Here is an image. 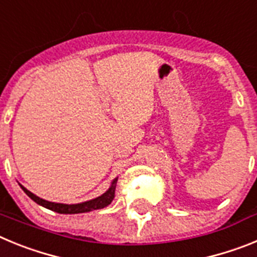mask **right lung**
<instances>
[{
  "label": "right lung",
  "mask_w": 257,
  "mask_h": 257,
  "mask_svg": "<svg viewBox=\"0 0 257 257\" xmlns=\"http://www.w3.org/2000/svg\"><path fill=\"white\" fill-rule=\"evenodd\" d=\"M118 178H115L114 180L112 181L110 184V187L108 188L105 193H103L101 196L96 197L94 199H90V201L86 202H81V203H73V205H67V203H56V202H50L46 201L44 198H40L36 194H33L32 192H29L27 188H24L22 184H19L20 188L24 190L27 196L29 197L31 199L37 203V205L42 206V207L47 208V210H51L54 212L58 213H65V215H72V213H83V212H90V211L94 210H100V208L106 207L108 205L112 203V201L114 199L115 196V184H117Z\"/></svg>",
  "instance_id": "right-lung-1"
}]
</instances>
